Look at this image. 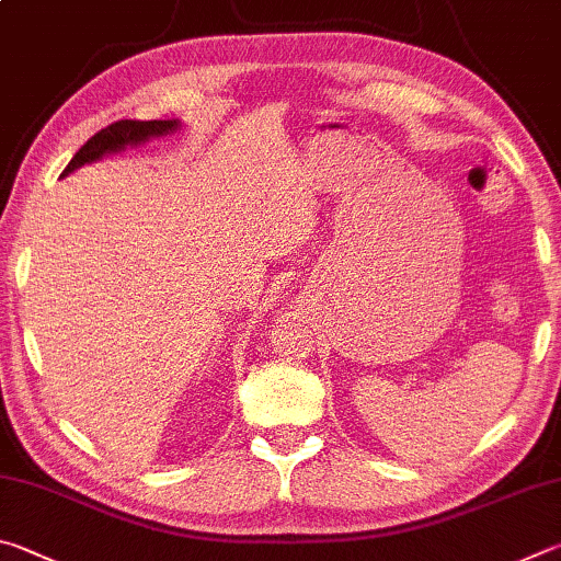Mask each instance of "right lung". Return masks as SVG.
<instances>
[{
	"mask_svg": "<svg viewBox=\"0 0 561 561\" xmlns=\"http://www.w3.org/2000/svg\"><path fill=\"white\" fill-rule=\"evenodd\" d=\"M180 127L182 123L174 121V117L172 121H117L113 125L103 127L101 133H95L91 140H88L81 150L73 154V160L68 162L61 176H68L83 164L103 160L105 154L123 152L125 147H137V145H145L147 140H152V137L172 135L180 130Z\"/></svg>",
	"mask_w": 561,
	"mask_h": 561,
	"instance_id": "add662e5",
	"label": "right lung"
}]
</instances>
